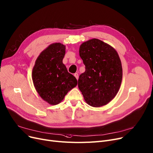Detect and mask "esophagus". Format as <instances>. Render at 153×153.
Returning a JSON list of instances; mask_svg holds the SVG:
<instances>
[{"mask_svg": "<svg viewBox=\"0 0 153 153\" xmlns=\"http://www.w3.org/2000/svg\"><path fill=\"white\" fill-rule=\"evenodd\" d=\"M74 76H75V78L77 79V80H78V73H75V74H74Z\"/></svg>", "mask_w": 153, "mask_h": 153, "instance_id": "1", "label": "esophagus"}]
</instances>
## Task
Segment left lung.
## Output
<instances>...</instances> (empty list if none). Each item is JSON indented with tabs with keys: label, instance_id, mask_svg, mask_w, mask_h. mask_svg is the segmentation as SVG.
I'll list each match as a JSON object with an SVG mask.
<instances>
[{
	"label": "left lung",
	"instance_id": "obj_1",
	"mask_svg": "<svg viewBox=\"0 0 153 153\" xmlns=\"http://www.w3.org/2000/svg\"><path fill=\"white\" fill-rule=\"evenodd\" d=\"M79 54L85 71L79 76L78 86L85 100L91 107H99L117 95L123 79V68L117 52L98 39L80 45Z\"/></svg>",
	"mask_w": 153,
	"mask_h": 153
}]
</instances>
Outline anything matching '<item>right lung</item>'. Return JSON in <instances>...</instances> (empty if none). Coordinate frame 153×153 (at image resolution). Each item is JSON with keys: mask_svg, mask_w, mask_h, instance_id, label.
Returning <instances> with one entry per match:
<instances>
[{"mask_svg": "<svg viewBox=\"0 0 153 153\" xmlns=\"http://www.w3.org/2000/svg\"><path fill=\"white\" fill-rule=\"evenodd\" d=\"M65 46L56 42L42 51L32 72L33 82L39 96L51 105L62 102L65 96L77 85L76 78L68 72L63 59Z\"/></svg>", "mask_w": 153, "mask_h": 153, "instance_id": "1", "label": "right lung"}]
</instances>
